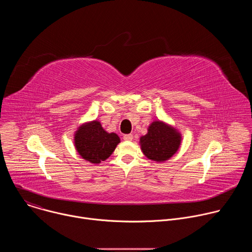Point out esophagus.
Segmentation results:
<instances>
[{"mask_svg":"<svg viewBox=\"0 0 252 252\" xmlns=\"http://www.w3.org/2000/svg\"><path fill=\"white\" fill-rule=\"evenodd\" d=\"M132 138H133V136H132L131 133H128V134H125V135H124V139H125V140H132Z\"/></svg>","mask_w":252,"mask_h":252,"instance_id":"obj_1","label":"esophagus"}]
</instances>
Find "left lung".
I'll list each match as a JSON object with an SVG mask.
<instances>
[{
    "mask_svg": "<svg viewBox=\"0 0 252 252\" xmlns=\"http://www.w3.org/2000/svg\"><path fill=\"white\" fill-rule=\"evenodd\" d=\"M181 143V132L162 121H154L148 128V133L139 138L142 154L157 162L169 159L178 151Z\"/></svg>",
    "mask_w": 252,
    "mask_h": 252,
    "instance_id": "8db88e82",
    "label": "left lung"
}]
</instances>
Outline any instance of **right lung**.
Here are the masks:
<instances>
[{"label":"right lung","mask_w":252,"mask_h":252,"mask_svg":"<svg viewBox=\"0 0 252 252\" xmlns=\"http://www.w3.org/2000/svg\"><path fill=\"white\" fill-rule=\"evenodd\" d=\"M78 154L91 163H100L109 158L121 142L115 132H107L98 121H92L81 125L74 137Z\"/></svg>","instance_id":"obj_1"}]
</instances>
